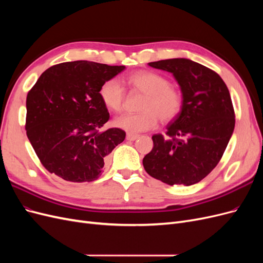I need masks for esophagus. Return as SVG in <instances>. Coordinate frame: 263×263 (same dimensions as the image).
<instances>
[{
    "label": "esophagus",
    "instance_id": "obj_1",
    "mask_svg": "<svg viewBox=\"0 0 263 263\" xmlns=\"http://www.w3.org/2000/svg\"><path fill=\"white\" fill-rule=\"evenodd\" d=\"M138 137H139L138 135H135V134L128 133V134H127V136H126V139H127V140H130V141H134V140H136Z\"/></svg>",
    "mask_w": 263,
    "mask_h": 263
}]
</instances>
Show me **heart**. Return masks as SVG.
I'll list each match as a JSON object with an SVG mask.
<instances>
[{
  "label": "heart",
  "instance_id": "b5f03b06",
  "mask_svg": "<svg viewBox=\"0 0 263 263\" xmlns=\"http://www.w3.org/2000/svg\"><path fill=\"white\" fill-rule=\"evenodd\" d=\"M127 82L141 93L146 99L140 106L141 113L125 115L115 119V125L128 133L137 134L157 127L159 119L170 123L181 113L183 94L171 86L170 81L154 71H137L127 78ZM100 98L108 109L115 113L123 112L125 106V90L116 79H109L100 87Z\"/></svg>",
  "mask_w": 263,
  "mask_h": 263
}]
</instances>
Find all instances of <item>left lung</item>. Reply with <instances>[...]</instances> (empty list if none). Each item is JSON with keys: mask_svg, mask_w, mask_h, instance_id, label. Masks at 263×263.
<instances>
[{"mask_svg": "<svg viewBox=\"0 0 263 263\" xmlns=\"http://www.w3.org/2000/svg\"><path fill=\"white\" fill-rule=\"evenodd\" d=\"M148 65L171 72L183 94L179 116L166 126V136H153L154 148L142 164L153 178L169 185H192L217 165L235 128V112L222 79L185 58Z\"/></svg>", "mask_w": 263, "mask_h": 263, "instance_id": "left-lung-1", "label": "left lung"}]
</instances>
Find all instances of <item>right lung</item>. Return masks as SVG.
<instances>
[{"label":"right lung","mask_w":263,"mask_h":263,"mask_svg":"<svg viewBox=\"0 0 263 263\" xmlns=\"http://www.w3.org/2000/svg\"><path fill=\"white\" fill-rule=\"evenodd\" d=\"M125 66L86 60L62 62L39 77L26 99L27 137L42 164L69 182H91L124 141L121 128L101 130L109 113L100 87Z\"/></svg>","instance_id":"right-lung-1"}]
</instances>
